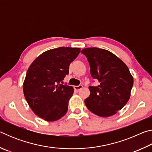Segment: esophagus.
<instances>
[{"mask_svg": "<svg viewBox=\"0 0 152 152\" xmlns=\"http://www.w3.org/2000/svg\"><path fill=\"white\" fill-rule=\"evenodd\" d=\"M82 87H83V86H82V84H80V85H78V86H74V88L76 91H79L82 88Z\"/></svg>", "mask_w": 152, "mask_h": 152, "instance_id": "obj_1", "label": "esophagus"}]
</instances>
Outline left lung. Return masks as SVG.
<instances>
[{
	"label": "left lung",
	"instance_id": "1",
	"mask_svg": "<svg viewBox=\"0 0 152 152\" xmlns=\"http://www.w3.org/2000/svg\"><path fill=\"white\" fill-rule=\"evenodd\" d=\"M81 53L89 62L92 78L99 82L96 86L88 87L91 94L84 101L86 106L98 116H112L129 99L133 76L127 65L109 51L88 48Z\"/></svg>",
	"mask_w": 152,
	"mask_h": 152
}]
</instances>
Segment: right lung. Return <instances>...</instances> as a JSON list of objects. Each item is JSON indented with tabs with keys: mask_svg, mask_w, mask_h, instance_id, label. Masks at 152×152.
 I'll return each instance as SVG.
<instances>
[{
	"mask_svg": "<svg viewBox=\"0 0 152 152\" xmlns=\"http://www.w3.org/2000/svg\"><path fill=\"white\" fill-rule=\"evenodd\" d=\"M80 49L60 47L42 53L31 64L23 82L25 99L35 115L47 121L61 119L68 110L72 86L61 84Z\"/></svg>",
	"mask_w": 152,
	"mask_h": 152,
	"instance_id": "1",
	"label": "right lung"
}]
</instances>
